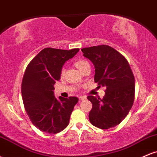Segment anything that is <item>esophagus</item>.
Instances as JSON below:
<instances>
[{
    "label": "esophagus",
    "mask_w": 157,
    "mask_h": 157,
    "mask_svg": "<svg viewBox=\"0 0 157 157\" xmlns=\"http://www.w3.org/2000/svg\"><path fill=\"white\" fill-rule=\"evenodd\" d=\"M85 99H86V96H80L79 97V100H83Z\"/></svg>",
    "instance_id": "1"
}]
</instances>
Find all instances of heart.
<instances>
[{"instance_id": "obj_1", "label": "heart", "mask_w": 157, "mask_h": 157, "mask_svg": "<svg viewBox=\"0 0 157 157\" xmlns=\"http://www.w3.org/2000/svg\"><path fill=\"white\" fill-rule=\"evenodd\" d=\"M88 64H89V63L87 62V61L85 60H77L75 62V66H76V67L78 68L80 71H81V70H82V68H83L85 66ZM64 71H65L64 69L63 68L62 71H61V75H62V76L64 75Z\"/></svg>"}]
</instances>
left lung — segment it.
Segmentation results:
<instances>
[{"label":"left lung","mask_w":157,"mask_h":157,"mask_svg":"<svg viewBox=\"0 0 157 157\" xmlns=\"http://www.w3.org/2000/svg\"><path fill=\"white\" fill-rule=\"evenodd\" d=\"M81 51L94 66V82L106 88L102 99L87 97L92 103L89 121L101 129L114 127L125 118L134 103L135 80L130 66L121 54L109 46L100 45Z\"/></svg>","instance_id":"obj_1"}]
</instances>
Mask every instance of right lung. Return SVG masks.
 Listing matches in <instances>:
<instances>
[{
	"label": "right lung",
	"mask_w": 157,
	"mask_h": 157,
	"mask_svg": "<svg viewBox=\"0 0 157 157\" xmlns=\"http://www.w3.org/2000/svg\"><path fill=\"white\" fill-rule=\"evenodd\" d=\"M79 50L44 48L25 71L21 86L23 105L32 124L43 132L57 134L69 123L78 99L76 97L56 98L54 85L60 79L66 61L72 58Z\"/></svg>",
	"instance_id": "obj_1"
}]
</instances>
